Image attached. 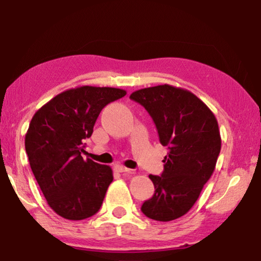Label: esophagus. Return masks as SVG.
Masks as SVG:
<instances>
[{
	"instance_id": "34e87169",
	"label": "esophagus",
	"mask_w": 261,
	"mask_h": 261,
	"mask_svg": "<svg viewBox=\"0 0 261 261\" xmlns=\"http://www.w3.org/2000/svg\"><path fill=\"white\" fill-rule=\"evenodd\" d=\"M115 171L119 172V173H130L132 169L124 167V166H121V165H116L115 166Z\"/></svg>"
}]
</instances>
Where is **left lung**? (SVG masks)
<instances>
[{"mask_svg":"<svg viewBox=\"0 0 261 261\" xmlns=\"http://www.w3.org/2000/svg\"><path fill=\"white\" fill-rule=\"evenodd\" d=\"M129 99L145 107L160 143L168 147L162 174L149 175L155 192L141 211L156 221L175 220L192 208L213 174L221 149L218 121L193 93L169 85L137 90Z\"/></svg>","mask_w":261,"mask_h":261,"instance_id":"8db88e82","label":"left lung"}]
</instances>
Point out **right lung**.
Returning a JSON list of instances; mask_svg holds the SVG:
<instances>
[{
  "label": "right lung",
  "mask_w": 261,
  "mask_h": 261,
  "mask_svg": "<svg viewBox=\"0 0 261 261\" xmlns=\"http://www.w3.org/2000/svg\"><path fill=\"white\" fill-rule=\"evenodd\" d=\"M124 95L123 89L82 86L53 97L34 114L25 152L48 205L60 217L84 220L99 212L112 168L81 154L101 111Z\"/></svg>",
  "instance_id": "add662e5"
}]
</instances>
